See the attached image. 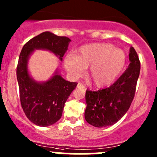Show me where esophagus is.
I'll use <instances>...</instances> for the list:
<instances>
[{"label": "esophagus", "instance_id": "34e87169", "mask_svg": "<svg viewBox=\"0 0 157 157\" xmlns=\"http://www.w3.org/2000/svg\"><path fill=\"white\" fill-rule=\"evenodd\" d=\"M77 87L78 88V89H81V90H83V89L85 88V87H84V86H83V84H81V83H79L78 84H77Z\"/></svg>", "mask_w": 157, "mask_h": 157}]
</instances>
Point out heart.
Instances as JSON below:
<instances>
[{
	"label": "heart",
	"mask_w": 157,
	"mask_h": 157,
	"mask_svg": "<svg viewBox=\"0 0 157 157\" xmlns=\"http://www.w3.org/2000/svg\"><path fill=\"white\" fill-rule=\"evenodd\" d=\"M127 56L122 49L109 43H92L83 45L76 56L69 54L64 64L70 77L77 79L90 67L89 75L98 88L112 84L125 68Z\"/></svg>",
	"instance_id": "heart-1"
}]
</instances>
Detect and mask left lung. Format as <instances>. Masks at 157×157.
Segmentation results:
<instances>
[{"label": "left lung", "instance_id": "1", "mask_svg": "<svg viewBox=\"0 0 157 157\" xmlns=\"http://www.w3.org/2000/svg\"><path fill=\"white\" fill-rule=\"evenodd\" d=\"M130 64L122 75L108 88L86 92L85 119L96 128L113 125L130 108L139 77L140 64L136 51L129 50Z\"/></svg>", "mask_w": 157, "mask_h": 157}]
</instances>
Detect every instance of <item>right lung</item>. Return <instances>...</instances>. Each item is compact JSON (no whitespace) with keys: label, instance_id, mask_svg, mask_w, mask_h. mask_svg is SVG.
I'll return each mask as SVG.
<instances>
[{"label":"right lung","instance_id":"add662e5","mask_svg":"<svg viewBox=\"0 0 157 157\" xmlns=\"http://www.w3.org/2000/svg\"><path fill=\"white\" fill-rule=\"evenodd\" d=\"M71 42L65 36L44 32L30 39L22 48L17 67L20 102L25 115L36 125L47 127L61 118L64 104L77 83L63 78L58 67L46 81H37L29 71L30 56L36 50H45L62 61Z\"/></svg>","mask_w":157,"mask_h":157}]
</instances>
